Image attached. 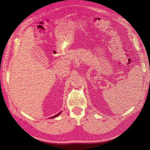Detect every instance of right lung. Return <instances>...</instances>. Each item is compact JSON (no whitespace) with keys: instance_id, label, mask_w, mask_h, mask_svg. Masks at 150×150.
I'll use <instances>...</instances> for the list:
<instances>
[{"instance_id":"1","label":"right lung","mask_w":150,"mask_h":150,"mask_svg":"<svg viewBox=\"0 0 150 150\" xmlns=\"http://www.w3.org/2000/svg\"><path fill=\"white\" fill-rule=\"evenodd\" d=\"M60 113H58V114H57L56 115H55V116H53V117H52V118H54V117H57L58 115H59V114H60Z\"/></svg>"}]
</instances>
